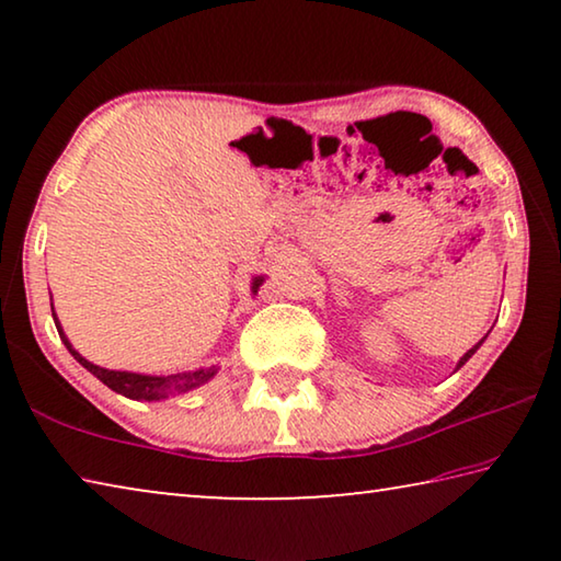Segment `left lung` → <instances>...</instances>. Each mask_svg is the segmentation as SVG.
Here are the masks:
<instances>
[{
	"instance_id": "left-lung-1",
	"label": "left lung",
	"mask_w": 561,
	"mask_h": 561,
	"mask_svg": "<svg viewBox=\"0 0 561 561\" xmlns=\"http://www.w3.org/2000/svg\"><path fill=\"white\" fill-rule=\"evenodd\" d=\"M482 341H485V339H482ZM482 341H478V344H474V346H472V348H470V351H468V354H465V356H462V358H460V360H458V368H460V366H462V364H465V360H468V358H470V356H472V354H474V351H478V348H480V346H482Z\"/></svg>"
}]
</instances>
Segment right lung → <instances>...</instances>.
Segmentation results:
<instances>
[{"mask_svg": "<svg viewBox=\"0 0 561 561\" xmlns=\"http://www.w3.org/2000/svg\"><path fill=\"white\" fill-rule=\"evenodd\" d=\"M262 282H264V277L252 279V294H257ZM51 314H54V307H51ZM54 324H56V331H59L64 346L69 348V354L76 360H79V364L87 368V371H91L93 376L99 378V381L106 383L111 391H116V393L126 396V398H133V401H160V398H168L170 393L193 391V388L207 383L217 374L215 366L197 368V371L175 374V376H146V374H130V371H108V368H101L96 364H91V360L83 358L79 351L71 346V341L66 339L56 314H54Z\"/></svg>", "mask_w": 561, "mask_h": 561, "instance_id": "obj_1", "label": "right lung"}]
</instances>
